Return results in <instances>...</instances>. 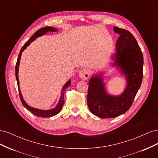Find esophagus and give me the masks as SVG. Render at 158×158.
<instances>
[{
	"label": "esophagus",
	"instance_id": "1",
	"mask_svg": "<svg viewBox=\"0 0 158 158\" xmlns=\"http://www.w3.org/2000/svg\"><path fill=\"white\" fill-rule=\"evenodd\" d=\"M89 70L88 68L82 69L79 72L80 77L84 80H86L89 77Z\"/></svg>",
	"mask_w": 158,
	"mask_h": 158
}]
</instances>
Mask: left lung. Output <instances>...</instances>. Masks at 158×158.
<instances>
[{
  "instance_id": "left-lung-1",
  "label": "left lung",
  "mask_w": 158,
  "mask_h": 158,
  "mask_svg": "<svg viewBox=\"0 0 158 158\" xmlns=\"http://www.w3.org/2000/svg\"><path fill=\"white\" fill-rule=\"evenodd\" d=\"M114 31L120 35L116 44L114 64L127 77L124 92L113 96L106 92L101 75H95L89 81L87 103L89 111L102 118H114L126 113L131 107L143 77L144 58L142 51L132 33L118 27Z\"/></svg>"
}]
</instances>
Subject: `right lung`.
Returning a JSON list of instances; mask_svg holds the SVG:
<instances>
[{
    "label": "right lung",
    "mask_w": 158,
    "mask_h": 158,
    "mask_svg": "<svg viewBox=\"0 0 158 158\" xmlns=\"http://www.w3.org/2000/svg\"><path fill=\"white\" fill-rule=\"evenodd\" d=\"M57 31V29H56V28L52 27H50V26H47V27H42V28H41V29H40L39 30H37L36 32H35L34 34H33L30 38V40H28L22 47V48L20 50V53H19V55H18V60H17V62H16V80H17L18 91H19V95H20V100L22 102V103L23 106H24V107L26 108L28 110V111H30L31 113L34 114L35 115H37V117H40L47 118V117H52V116H55V115H56V114H58L61 111V109H62V108H63V106L64 103V91L71 84L70 80H69L68 82L64 84L63 89H62L61 95L60 97L59 102L58 104H57V106L55 108L50 109V110H40V109H35V108H33V107L28 106V105L26 103L24 100H23L22 95L20 92V88H19V86H20V85H19V80H18L19 64H20V58H21L22 51L24 49H26V47L28 45H29L33 41H34L36 39V38H37L38 37H40V36H42L43 35L46 34L47 32H49V31L54 32V31Z\"/></svg>",
    "instance_id": "right-lung-1"
}]
</instances>
